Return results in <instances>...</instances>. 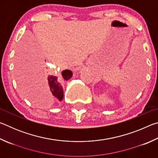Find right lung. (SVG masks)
Wrapping results in <instances>:
<instances>
[{
    "instance_id": "right-lung-1",
    "label": "right lung",
    "mask_w": 158,
    "mask_h": 158,
    "mask_svg": "<svg viewBox=\"0 0 158 158\" xmlns=\"http://www.w3.org/2000/svg\"><path fill=\"white\" fill-rule=\"evenodd\" d=\"M62 76L65 80H68L73 76V72L69 69H65L62 72ZM47 80V87L49 91L52 92L53 95L56 96L60 100H62L63 98V90L60 83L57 81V77L49 76Z\"/></svg>"
}]
</instances>
